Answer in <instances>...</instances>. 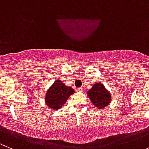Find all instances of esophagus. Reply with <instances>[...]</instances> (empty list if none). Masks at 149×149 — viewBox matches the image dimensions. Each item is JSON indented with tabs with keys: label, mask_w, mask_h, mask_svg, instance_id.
<instances>
[{
	"label": "esophagus",
	"mask_w": 149,
	"mask_h": 149,
	"mask_svg": "<svg viewBox=\"0 0 149 149\" xmlns=\"http://www.w3.org/2000/svg\"><path fill=\"white\" fill-rule=\"evenodd\" d=\"M83 91V88H76V91Z\"/></svg>",
	"instance_id": "1"
}]
</instances>
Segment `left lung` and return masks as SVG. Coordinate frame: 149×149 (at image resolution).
Here are the masks:
<instances>
[{"label": "left lung", "instance_id": "1", "mask_svg": "<svg viewBox=\"0 0 149 149\" xmlns=\"http://www.w3.org/2000/svg\"><path fill=\"white\" fill-rule=\"evenodd\" d=\"M87 94L93 104L95 105L96 107L99 109H102L107 106L110 102V94L101 83L94 84Z\"/></svg>", "mask_w": 149, "mask_h": 149}]
</instances>
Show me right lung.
Here are the masks:
<instances>
[{
  "mask_svg": "<svg viewBox=\"0 0 149 149\" xmlns=\"http://www.w3.org/2000/svg\"><path fill=\"white\" fill-rule=\"evenodd\" d=\"M73 93L74 90L71 87L67 86L60 80H56L47 92L45 102L49 107L56 110L62 107Z\"/></svg>",
  "mask_w": 149,
  "mask_h": 149,
  "instance_id": "1",
  "label": "right lung"
}]
</instances>
